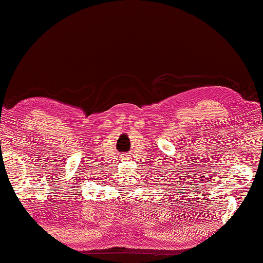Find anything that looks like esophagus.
Segmentation results:
<instances>
[{"mask_svg": "<svg viewBox=\"0 0 263 263\" xmlns=\"http://www.w3.org/2000/svg\"><path fill=\"white\" fill-rule=\"evenodd\" d=\"M122 159H124V160H129L128 155H124V158H122Z\"/></svg>", "mask_w": 263, "mask_h": 263, "instance_id": "1", "label": "esophagus"}]
</instances>
